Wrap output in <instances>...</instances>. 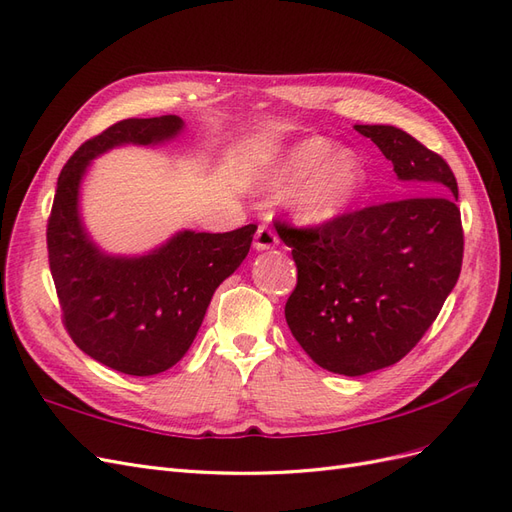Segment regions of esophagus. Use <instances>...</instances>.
I'll return each mask as SVG.
<instances>
[{"label": "esophagus", "instance_id": "1", "mask_svg": "<svg viewBox=\"0 0 512 512\" xmlns=\"http://www.w3.org/2000/svg\"><path fill=\"white\" fill-rule=\"evenodd\" d=\"M280 243L277 239V232L269 226V224H262L256 230V237H254V250L256 252H265V250H273V247Z\"/></svg>", "mask_w": 512, "mask_h": 512}]
</instances>
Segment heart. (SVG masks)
Wrapping results in <instances>:
<instances>
[{"label":"heart","instance_id":"b5f03b06","mask_svg":"<svg viewBox=\"0 0 512 512\" xmlns=\"http://www.w3.org/2000/svg\"><path fill=\"white\" fill-rule=\"evenodd\" d=\"M269 190H286L288 207L301 224H331L359 203L367 188V166L352 149H337L327 136H307L286 147L262 175Z\"/></svg>","mask_w":512,"mask_h":512}]
</instances>
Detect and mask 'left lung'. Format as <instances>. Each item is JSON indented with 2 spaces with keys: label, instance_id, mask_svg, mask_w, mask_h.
<instances>
[{
  "label": "left lung",
  "instance_id": "left-lung-1",
  "mask_svg": "<svg viewBox=\"0 0 512 512\" xmlns=\"http://www.w3.org/2000/svg\"><path fill=\"white\" fill-rule=\"evenodd\" d=\"M393 162L408 198L346 213L320 228L280 224L297 288L286 322L322 369L363 376L418 344L455 288L463 258L453 170L393 126H354Z\"/></svg>",
  "mask_w": 512,
  "mask_h": 512
}]
</instances>
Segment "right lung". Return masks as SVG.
Wrapping results in <instances>:
<instances>
[{
    "label": "right lung",
    "mask_w": 512,
    "mask_h": 512,
    "mask_svg": "<svg viewBox=\"0 0 512 512\" xmlns=\"http://www.w3.org/2000/svg\"><path fill=\"white\" fill-rule=\"evenodd\" d=\"M177 115L123 119L83 143L57 179L46 228L49 262L64 322L91 359L128 376L162 374L183 359L215 288L239 269L256 224L230 232L179 230L145 254H108L81 215V185L102 153L123 145L175 141Z\"/></svg>",
    "instance_id": "add662e5"
}]
</instances>
